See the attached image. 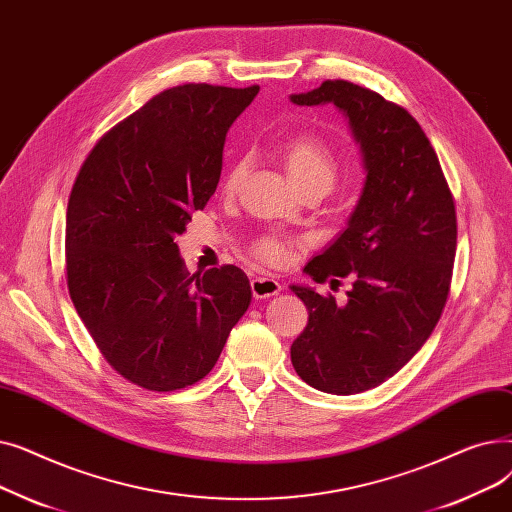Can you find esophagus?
I'll list each match as a JSON object with an SVG mask.
<instances>
[{"instance_id": "1", "label": "esophagus", "mask_w": 512, "mask_h": 512, "mask_svg": "<svg viewBox=\"0 0 512 512\" xmlns=\"http://www.w3.org/2000/svg\"><path fill=\"white\" fill-rule=\"evenodd\" d=\"M251 290H253L255 299H267V297H274V294H278L282 290V286L274 278L255 276L251 280Z\"/></svg>"}]
</instances>
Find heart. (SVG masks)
Segmentation results:
<instances>
[{
  "instance_id": "1",
  "label": "heart",
  "mask_w": 512,
  "mask_h": 512,
  "mask_svg": "<svg viewBox=\"0 0 512 512\" xmlns=\"http://www.w3.org/2000/svg\"><path fill=\"white\" fill-rule=\"evenodd\" d=\"M280 155L290 178L301 191H305V188H326L328 191L332 186L336 178V159L332 149L315 134H299V137L282 143ZM245 172V161L232 164L222 182L224 193H234L242 178H245ZM290 249L292 242L278 234H263L251 245V253L267 265H284L290 259Z\"/></svg>"
}]
</instances>
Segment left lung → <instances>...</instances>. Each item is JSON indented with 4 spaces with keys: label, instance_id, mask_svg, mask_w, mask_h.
Listing matches in <instances>:
<instances>
[{
    "label": "left lung",
    "instance_id": "obj_1",
    "mask_svg": "<svg viewBox=\"0 0 512 512\" xmlns=\"http://www.w3.org/2000/svg\"><path fill=\"white\" fill-rule=\"evenodd\" d=\"M290 101L336 105L367 172L346 230L305 265L317 284L351 276L346 303L290 286L309 311L290 346L294 369L309 386L348 396L392 378L434 332L452 280L454 199L432 143L405 107L348 80H324Z\"/></svg>",
    "mask_w": 512,
    "mask_h": 512
}]
</instances>
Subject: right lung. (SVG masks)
I'll return each instance as SVG.
<instances>
[{
    "label": "right lung",
    "instance_id": "obj_1",
    "mask_svg": "<svg viewBox=\"0 0 512 512\" xmlns=\"http://www.w3.org/2000/svg\"><path fill=\"white\" fill-rule=\"evenodd\" d=\"M259 87L161 91L95 143L66 211V282L78 317L122 378L153 392L213 369L251 303L236 265L188 274L174 238L222 174L226 132Z\"/></svg>",
    "mask_w": 512,
    "mask_h": 512
}]
</instances>
